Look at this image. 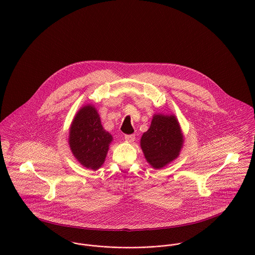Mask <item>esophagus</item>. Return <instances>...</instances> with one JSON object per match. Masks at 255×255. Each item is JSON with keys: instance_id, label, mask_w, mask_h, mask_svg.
Returning <instances> with one entry per match:
<instances>
[{"instance_id": "1", "label": "esophagus", "mask_w": 255, "mask_h": 255, "mask_svg": "<svg viewBox=\"0 0 255 255\" xmlns=\"http://www.w3.org/2000/svg\"><path fill=\"white\" fill-rule=\"evenodd\" d=\"M125 139H126L128 142L131 143V142L134 141L135 135H134V134H127V135H125Z\"/></svg>"}]
</instances>
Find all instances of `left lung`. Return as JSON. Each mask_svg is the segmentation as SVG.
Listing matches in <instances>:
<instances>
[{
	"mask_svg": "<svg viewBox=\"0 0 255 255\" xmlns=\"http://www.w3.org/2000/svg\"><path fill=\"white\" fill-rule=\"evenodd\" d=\"M183 140L180 123L174 114H154L150 128L141 136L140 147L149 165L162 169L179 157Z\"/></svg>",
	"mask_w": 255,
	"mask_h": 255,
	"instance_id": "1",
	"label": "left lung"
}]
</instances>
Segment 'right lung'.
Instances as JSON below:
<instances>
[{"instance_id":"obj_1","label":"right lung","mask_w":255,"mask_h":255,"mask_svg":"<svg viewBox=\"0 0 255 255\" xmlns=\"http://www.w3.org/2000/svg\"><path fill=\"white\" fill-rule=\"evenodd\" d=\"M112 141L113 136L103 128L94 105L86 104L78 110L71 124L69 144L83 167L94 171L101 168Z\"/></svg>"}]
</instances>
